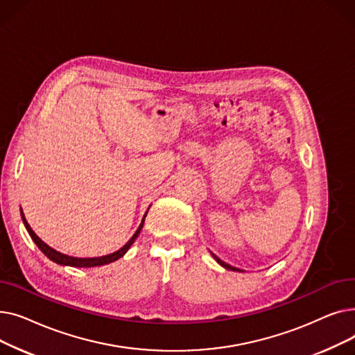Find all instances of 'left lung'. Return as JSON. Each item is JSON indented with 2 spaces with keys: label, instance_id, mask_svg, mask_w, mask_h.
<instances>
[{
  "label": "left lung",
  "instance_id": "1",
  "mask_svg": "<svg viewBox=\"0 0 355 355\" xmlns=\"http://www.w3.org/2000/svg\"><path fill=\"white\" fill-rule=\"evenodd\" d=\"M213 254V257L216 259V262L218 263V265H221L223 268H226V269H229V270H240V269H237V268H234V266H230V265H227L226 262H223V260H220L214 253H211Z\"/></svg>",
  "mask_w": 355,
  "mask_h": 355
}]
</instances>
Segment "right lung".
Segmentation results:
<instances>
[{"mask_svg":"<svg viewBox=\"0 0 355 355\" xmlns=\"http://www.w3.org/2000/svg\"><path fill=\"white\" fill-rule=\"evenodd\" d=\"M20 211H21V218H23L24 226H26L28 234L31 236L33 241L37 245V248H39L50 260H53L54 263L63 265V266H73V268H95V266H103V265L112 263V262H115V260L121 259V257L129 250V248L132 246L135 239L139 236V233H141V230H142V226H144L145 217H146V213H148V211L145 213V216H144V218H142V221H141V225H139L138 230L135 232V234H134L132 237H130V239L128 240V243H126L125 246H122L119 250H116V252H114V253H110V254H106V256H101V257H73V256H69V254H63V253H60V252H58V250H54V249L50 248L49 245H46L44 241H43L39 236H37V234L33 232V229L30 227V225H28L26 217H24L23 210H20Z\"/></svg>","mask_w":355,"mask_h":355,"instance_id":"right-lung-1","label":"right lung"}]
</instances>
